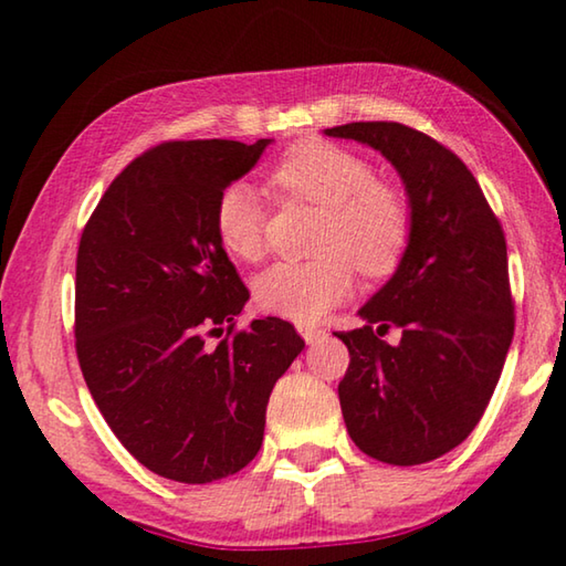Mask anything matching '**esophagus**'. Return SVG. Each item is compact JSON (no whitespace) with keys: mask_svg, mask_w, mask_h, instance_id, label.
I'll use <instances>...</instances> for the list:
<instances>
[{"mask_svg":"<svg viewBox=\"0 0 566 566\" xmlns=\"http://www.w3.org/2000/svg\"><path fill=\"white\" fill-rule=\"evenodd\" d=\"M296 329H300V334H302L306 344H317L319 339H324V334H327V332L319 329V327H310V324H300V327H296Z\"/></svg>","mask_w":566,"mask_h":566,"instance_id":"34e87169","label":"esophagus"}]
</instances>
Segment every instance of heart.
<instances>
[{
  "label": "heart",
  "mask_w": 566,
  "mask_h": 566,
  "mask_svg": "<svg viewBox=\"0 0 566 566\" xmlns=\"http://www.w3.org/2000/svg\"><path fill=\"white\" fill-rule=\"evenodd\" d=\"M272 187L286 199L317 205L324 222L314 262H276L254 282V300L276 317L310 324L347 300L354 266L364 276H387L399 266L411 237L405 191L377 179L369 159L327 139L296 142L270 169ZM217 242L242 262L262 260L266 207L247 181L217 195Z\"/></svg>",
  "instance_id": "obj_1"
}]
</instances>
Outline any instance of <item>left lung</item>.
Returning <instances> with one entry per match:
<instances>
[{
	"mask_svg": "<svg viewBox=\"0 0 566 566\" xmlns=\"http://www.w3.org/2000/svg\"><path fill=\"white\" fill-rule=\"evenodd\" d=\"M381 151L405 181L409 247L361 306V329L334 332L349 367L339 405L352 442L379 462L411 467L452 452L482 419L514 337L500 219L452 149L399 122L324 129ZM402 329L399 345L380 339Z\"/></svg>",
	"mask_w": 566,
	"mask_h": 566,
	"instance_id": "obj_1",
	"label": "left lung"
}]
</instances>
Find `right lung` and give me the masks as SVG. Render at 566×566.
Returning a JSON list of instances; mask_svg holds the SVG:
<instances>
[{
  "label": "right lung",
  "instance_id": "add662e5",
  "mask_svg": "<svg viewBox=\"0 0 566 566\" xmlns=\"http://www.w3.org/2000/svg\"><path fill=\"white\" fill-rule=\"evenodd\" d=\"M272 139L165 142L129 161L80 239L74 337L104 421L151 472L181 484L256 457L272 389L304 339L280 317L237 332L249 300L214 234L217 195ZM209 336H222L209 345Z\"/></svg>",
  "mask_w": 566,
  "mask_h": 566
}]
</instances>
